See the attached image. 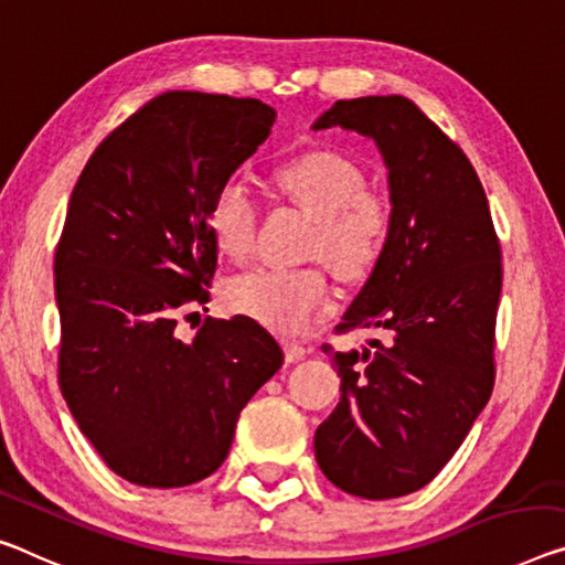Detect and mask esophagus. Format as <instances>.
I'll return each instance as SVG.
<instances>
[{"label":"esophagus","mask_w":565,"mask_h":565,"mask_svg":"<svg viewBox=\"0 0 565 565\" xmlns=\"http://www.w3.org/2000/svg\"><path fill=\"white\" fill-rule=\"evenodd\" d=\"M282 351H285V361L298 363L302 355H306V345L298 341H282Z\"/></svg>","instance_id":"esophagus-1"}]
</instances>
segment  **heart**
<instances>
[{
	"mask_svg": "<svg viewBox=\"0 0 565 565\" xmlns=\"http://www.w3.org/2000/svg\"><path fill=\"white\" fill-rule=\"evenodd\" d=\"M277 186L316 216L310 255L323 257L343 280H361L384 255L392 212L349 156L310 151L295 156L275 173ZM206 222L216 249L242 263L253 255L257 204L239 179H227L212 194ZM224 298L234 312L282 335L306 333L331 306V280L323 265L255 267L232 277Z\"/></svg>",
	"mask_w": 565,
	"mask_h": 565,
	"instance_id": "1",
	"label": "heart"
}]
</instances>
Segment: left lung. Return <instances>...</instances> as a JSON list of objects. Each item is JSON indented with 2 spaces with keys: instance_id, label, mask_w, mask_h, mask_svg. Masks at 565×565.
Returning <instances> with one entry per match:
<instances>
[{
  "instance_id": "8db88e82",
  "label": "left lung",
  "mask_w": 565,
  "mask_h": 565,
  "mask_svg": "<svg viewBox=\"0 0 565 565\" xmlns=\"http://www.w3.org/2000/svg\"><path fill=\"white\" fill-rule=\"evenodd\" d=\"M376 141L388 169L392 232L335 333L381 328L386 343L335 351L341 402L316 431L335 488L402 498L439 475L494 384L500 239L465 151L404 95L335 100L312 126Z\"/></svg>"
}]
</instances>
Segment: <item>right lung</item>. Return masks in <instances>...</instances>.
Wrapping results in <instances>:
<instances>
[{"mask_svg": "<svg viewBox=\"0 0 565 565\" xmlns=\"http://www.w3.org/2000/svg\"><path fill=\"white\" fill-rule=\"evenodd\" d=\"M273 124L257 98L161 93L103 138L73 189L55 249L57 384L95 452L134 484L210 477L239 412L282 366L247 316L177 335L212 298V194Z\"/></svg>", "mask_w": 565, "mask_h": 565, "instance_id": "right-lung-1", "label": "right lung"}]
</instances>
